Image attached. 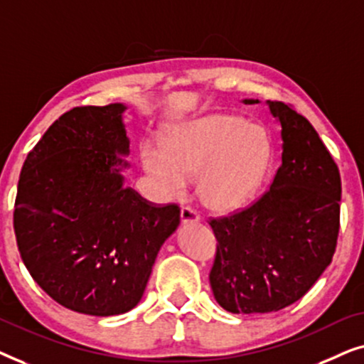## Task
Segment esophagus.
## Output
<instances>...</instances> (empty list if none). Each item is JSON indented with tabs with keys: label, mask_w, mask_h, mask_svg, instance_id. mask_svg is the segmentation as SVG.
<instances>
[{
	"label": "esophagus",
	"mask_w": 364,
	"mask_h": 364,
	"mask_svg": "<svg viewBox=\"0 0 364 364\" xmlns=\"http://www.w3.org/2000/svg\"><path fill=\"white\" fill-rule=\"evenodd\" d=\"M181 218L183 223H192V222H198L200 220V215H198V212L196 208L188 207V205H183L182 210H181Z\"/></svg>",
	"instance_id": "34e87169"
}]
</instances>
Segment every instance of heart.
Here are the masks:
<instances>
[{"label":"heart","mask_w":364,"mask_h":364,"mask_svg":"<svg viewBox=\"0 0 364 364\" xmlns=\"http://www.w3.org/2000/svg\"><path fill=\"white\" fill-rule=\"evenodd\" d=\"M142 166L166 198L181 197L188 178L213 210H237L262 187L273 161L268 132L240 116L210 114L173 127L162 147L146 144Z\"/></svg>","instance_id":"obj_1"}]
</instances>
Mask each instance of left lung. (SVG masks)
<instances>
[{"label": "left lung", "mask_w": 364, "mask_h": 364, "mask_svg": "<svg viewBox=\"0 0 364 364\" xmlns=\"http://www.w3.org/2000/svg\"><path fill=\"white\" fill-rule=\"evenodd\" d=\"M268 107L283 139L270 188L208 222L217 238L208 278L230 313L278 311L300 300L331 263L340 232L341 177L330 151L291 104L268 101Z\"/></svg>", "instance_id": "left-lung-1"}]
</instances>
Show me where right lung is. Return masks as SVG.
Instances as JSON below:
<instances>
[{
  "instance_id": "add662e5",
  "label": "right lung",
  "mask_w": 364,
  "mask_h": 364,
  "mask_svg": "<svg viewBox=\"0 0 364 364\" xmlns=\"http://www.w3.org/2000/svg\"><path fill=\"white\" fill-rule=\"evenodd\" d=\"M122 104L63 114L24 161L14 235L33 280L59 305L112 316L141 301L177 203H152L124 186L129 139Z\"/></svg>"
}]
</instances>
